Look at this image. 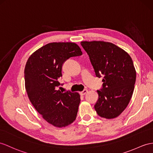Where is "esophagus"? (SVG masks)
<instances>
[{"label":"esophagus","mask_w":153,"mask_h":153,"mask_svg":"<svg viewBox=\"0 0 153 153\" xmlns=\"http://www.w3.org/2000/svg\"><path fill=\"white\" fill-rule=\"evenodd\" d=\"M87 92H88V90H87V89H84V90H83L82 91H81V92H80V94H81L82 95H84L85 94H86Z\"/></svg>","instance_id":"34e87169"}]
</instances>
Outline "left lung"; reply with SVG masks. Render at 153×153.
I'll use <instances>...</instances> for the list:
<instances>
[{
	"label": "left lung",
	"instance_id": "8db88e82",
	"mask_svg": "<svg viewBox=\"0 0 153 153\" xmlns=\"http://www.w3.org/2000/svg\"><path fill=\"white\" fill-rule=\"evenodd\" d=\"M97 77L102 78V88L94 106L101 117H118L128 106L134 89L136 72L132 59L123 49L101 41L82 42Z\"/></svg>",
	"mask_w": 153,
	"mask_h": 153
}]
</instances>
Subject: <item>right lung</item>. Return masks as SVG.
<instances>
[{"label": "right lung", "mask_w": 153, "mask_h": 153, "mask_svg": "<svg viewBox=\"0 0 153 153\" xmlns=\"http://www.w3.org/2000/svg\"><path fill=\"white\" fill-rule=\"evenodd\" d=\"M82 54L74 43H50L35 51L26 64L25 89L30 101L45 120L56 127H65L76 120L80 95L61 92L58 79L67 59Z\"/></svg>", "instance_id": "obj_1"}]
</instances>
